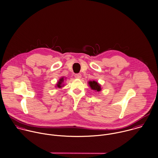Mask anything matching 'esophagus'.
<instances>
[{
  "label": "esophagus",
  "instance_id": "1",
  "mask_svg": "<svg viewBox=\"0 0 158 158\" xmlns=\"http://www.w3.org/2000/svg\"><path fill=\"white\" fill-rule=\"evenodd\" d=\"M75 77L77 79H80L81 78V75L80 73H77L75 75Z\"/></svg>",
  "mask_w": 158,
  "mask_h": 158
}]
</instances>
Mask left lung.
Instances as JSON below:
<instances>
[{
	"mask_svg": "<svg viewBox=\"0 0 158 158\" xmlns=\"http://www.w3.org/2000/svg\"><path fill=\"white\" fill-rule=\"evenodd\" d=\"M88 85L91 89L94 90L96 92H99L102 90L101 85L97 81L93 80V81H88Z\"/></svg>",
	"mask_w": 158,
	"mask_h": 158,
	"instance_id": "8db88e82",
	"label": "left lung"
}]
</instances>
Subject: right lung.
I'll return each instance as SVG.
<instances>
[{
  "label": "right lung",
  "mask_w": 158,
  "mask_h": 158,
  "mask_svg": "<svg viewBox=\"0 0 158 158\" xmlns=\"http://www.w3.org/2000/svg\"><path fill=\"white\" fill-rule=\"evenodd\" d=\"M66 78H65L64 77H62L60 78H59V80H58V81L57 82L55 88H62V87L64 86V80H65Z\"/></svg>",
  "instance_id": "add662e5"
}]
</instances>
